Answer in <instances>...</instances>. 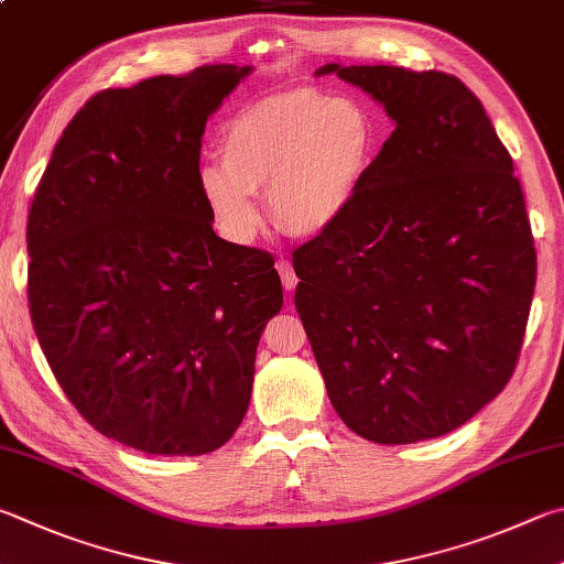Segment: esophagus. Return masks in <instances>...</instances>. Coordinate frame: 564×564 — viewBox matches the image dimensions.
<instances>
[{
	"instance_id": "1",
	"label": "esophagus",
	"mask_w": 564,
	"mask_h": 564,
	"mask_svg": "<svg viewBox=\"0 0 564 564\" xmlns=\"http://www.w3.org/2000/svg\"><path fill=\"white\" fill-rule=\"evenodd\" d=\"M275 269H279V273H281L283 289L293 291L295 283H299V275H295V271H293V263L289 259H281L279 263H275Z\"/></svg>"
}]
</instances>
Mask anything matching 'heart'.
Returning <instances> with one entry per match:
<instances>
[{
	"mask_svg": "<svg viewBox=\"0 0 564 564\" xmlns=\"http://www.w3.org/2000/svg\"><path fill=\"white\" fill-rule=\"evenodd\" d=\"M375 148L372 116L357 100L289 90L241 108L224 126V160L202 162L197 187L234 241H249L259 229L253 194L263 189L275 227L317 237L352 207Z\"/></svg>",
	"mask_w": 564,
	"mask_h": 564,
	"instance_id": "b5f03b06",
	"label": "heart"
}]
</instances>
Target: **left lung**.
Here are the masks:
<instances>
[{"instance_id":"1","label":"left lung","mask_w":564,"mask_h":564,"mask_svg":"<svg viewBox=\"0 0 564 564\" xmlns=\"http://www.w3.org/2000/svg\"><path fill=\"white\" fill-rule=\"evenodd\" d=\"M394 120L333 229L293 251L295 308L337 416L375 444L454 432L513 377L535 243L523 187L456 76L325 64Z\"/></svg>"}]
</instances>
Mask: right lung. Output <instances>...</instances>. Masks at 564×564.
<instances>
[{
    "mask_svg": "<svg viewBox=\"0 0 564 564\" xmlns=\"http://www.w3.org/2000/svg\"><path fill=\"white\" fill-rule=\"evenodd\" d=\"M251 66L100 90L68 122L26 224L29 311L80 416L155 456H202L249 409L273 256L224 241L197 187L207 118Z\"/></svg>",
    "mask_w": 564,
    "mask_h": 564,
    "instance_id": "obj_1",
    "label": "right lung"
}]
</instances>
